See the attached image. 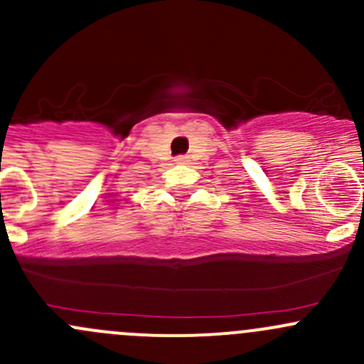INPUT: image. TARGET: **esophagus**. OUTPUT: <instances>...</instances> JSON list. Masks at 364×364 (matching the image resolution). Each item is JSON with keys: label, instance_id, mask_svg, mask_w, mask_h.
I'll list each match as a JSON object with an SVG mask.
<instances>
[{"label": "esophagus", "instance_id": "esophagus-1", "mask_svg": "<svg viewBox=\"0 0 364 364\" xmlns=\"http://www.w3.org/2000/svg\"><path fill=\"white\" fill-rule=\"evenodd\" d=\"M176 161H178V164H183V161H186V156H178Z\"/></svg>", "mask_w": 364, "mask_h": 364}]
</instances>
